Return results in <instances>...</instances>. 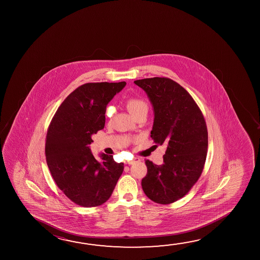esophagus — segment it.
<instances>
[{
	"label": "esophagus",
	"instance_id": "obj_1",
	"mask_svg": "<svg viewBox=\"0 0 260 260\" xmlns=\"http://www.w3.org/2000/svg\"><path fill=\"white\" fill-rule=\"evenodd\" d=\"M139 161H141V158H140V157H134L133 159H132V160H128L126 163L128 164V165H132V164H134V163H136V162Z\"/></svg>",
	"mask_w": 260,
	"mask_h": 260
}]
</instances>
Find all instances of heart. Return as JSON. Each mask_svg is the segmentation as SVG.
I'll use <instances>...</instances> for the list:
<instances>
[{
    "label": "heart",
    "instance_id": "obj_1",
    "mask_svg": "<svg viewBox=\"0 0 260 260\" xmlns=\"http://www.w3.org/2000/svg\"><path fill=\"white\" fill-rule=\"evenodd\" d=\"M126 107L133 117H136L138 114L142 113V112H148V110H149L148 103H146L144 100L140 98L128 99V101L126 102ZM107 114L109 117H111V111L109 110L107 111Z\"/></svg>",
    "mask_w": 260,
    "mask_h": 260
}]
</instances>
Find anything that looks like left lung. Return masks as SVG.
Here are the masks:
<instances>
[{
  "label": "left lung",
  "instance_id": "1",
  "mask_svg": "<svg viewBox=\"0 0 260 260\" xmlns=\"http://www.w3.org/2000/svg\"><path fill=\"white\" fill-rule=\"evenodd\" d=\"M153 106L150 137L155 146L167 145L161 165L147 159L141 186L158 204H171L185 196L200 179L208 150L204 117L190 94L176 81L154 77L134 81Z\"/></svg>",
  "mask_w": 260,
  "mask_h": 260
}]
</instances>
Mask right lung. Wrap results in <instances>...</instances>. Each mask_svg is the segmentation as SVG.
Segmentation results:
<instances>
[{"mask_svg": "<svg viewBox=\"0 0 260 260\" xmlns=\"http://www.w3.org/2000/svg\"><path fill=\"white\" fill-rule=\"evenodd\" d=\"M126 85L121 82H91L78 87L65 99L51 119L45 143L48 168L57 186L70 200L91 208L110 199L123 163L89 149L92 135L105 125L108 103Z\"/></svg>", "mask_w": 260, "mask_h": 260, "instance_id": "1", "label": "right lung"}]
</instances>
